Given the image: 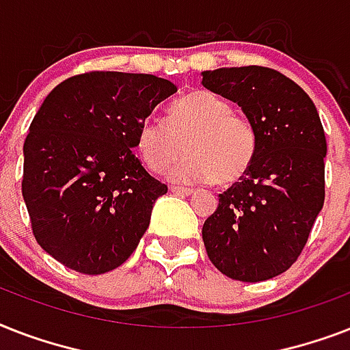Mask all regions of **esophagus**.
<instances>
[{
    "label": "esophagus",
    "instance_id": "1",
    "mask_svg": "<svg viewBox=\"0 0 350 350\" xmlns=\"http://www.w3.org/2000/svg\"><path fill=\"white\" fill-rule=\"evenodd\" d=\"M170 192L174 194H183V196H189L194 192V189H189V187H180V185H170Z\"/></svg>",
    "mask_w": 350,
    "mask_h": 350
}]
</instances>
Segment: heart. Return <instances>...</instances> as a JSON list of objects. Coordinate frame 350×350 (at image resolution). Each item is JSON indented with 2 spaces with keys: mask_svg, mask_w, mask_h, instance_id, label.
Here are the masks:
<instances>
[{
  "mask_svg": "<svg viewBox=\"0 0 350 350\" xmlns=\"http://www.w3.org/2000/svg\"><path fill=\"white\" fill-rule=\"evenodd\" d=\"M189 154L170 170L183 183L243 180L258 150L254 121L234 112L232 103L208 90H194L170 107V116H150L137 132V148L152 172H163L183 148Z\"/></svg>",
  "mask_w": 350,
  "mask_h": 350,
  "instance_id": "1",
  "label": "heart"
}]
</instances>
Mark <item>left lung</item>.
Returning a JSON list of instances; mask_svg holds the SVG:
<instances>
[{"label": "left lung", "instance_id": "1", "mask_svg": "<svg viewBox=\"0 0 350 350\" xmlns=\"http://www.w3.org/2000/svg\"><path fill=\"white\" fill-rule=\"evenodd\" d=\"M202 85L254 121L258 150L243 180L203 224L208 260L238 282H263L298 260L325 202V132L314 103L274 68H216Z\"/></svg>", "mask_w": 350, "mask_h": 350}]
</instances>
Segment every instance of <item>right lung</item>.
I'll list each match as a JSON object with an SVG mask.
<instances>
[{
	"instance_id": "add662e5",
	"label": "right lung",
	"mask_w": 350,
	"mask_h": 350,
	"mask_svg": "<svg viewBox=\"0 0 350 350\" xmlns=\"http://www.w3.org/2000/svg\"><path fill=\"white\" fill-rule=\"evenodd\" d=\"M178 90L152 74L92 70L46 96L23 143V192L36 241L81 274L125 263L167 185L136 158L137 132Z\"/></svg>"
}]
</instances>
